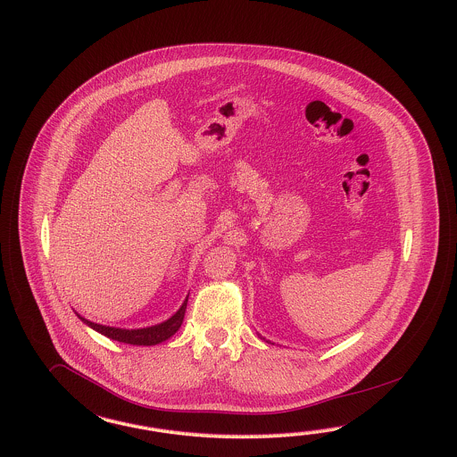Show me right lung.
Wrapping results in <instances>:
<instances>
[{
    "instance_id": "right-lung-1",
    "label": "right lung",
    "mask_w": 457,
    "mask_h": 457,
    "mask_svg": "<svg viewBox=\"0 0 457 457\" xmlns=\"http://www.w3.org/2000/svg\"><path fill=\"white\" fill-rule=\"evenodd\" d=\"M187 303H188V297L185 299L181 308L170 320H166V321L160 324H154V326H149V328H139V329H122V328L104 326V324L92 323L86 318H82L80 314H77V316H79V320H82L92 329H96L97 333H101L107 338L116 339V341L126 343V345H136V346H153V345H158L162 341L171 338L177 333L179 326L183 323V318H185Z\"/></svg>"
}]
</instances>
